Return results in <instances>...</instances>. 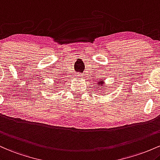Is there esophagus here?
<instances>
[{
	"label": "esophagus",
	"instance_id": "esophagus-1",
	"mask_svg": "<svg viewBox=\"0 0 160 160\" xmlns=\"http://www.w3.org/2000/svg\"><path fill=\"white\" fill-rule=\"evenodd\" d=\"M78 78H81V77H82V75H81L80 74V73H78Z\"/></svg>",
	"mask_w": 160,
	"mask_h": 160
}]
</instances>
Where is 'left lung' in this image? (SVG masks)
<instances>
[{
  "label": "left lung",
  "instance_id": "left-lung-1",
  "mask_svg": "<svg viewBox=\"0 0 160 160\" xmlns=\"http://www.w3.org/2000/svg\"><path fill=\"white\" fill-rule=\"evenodd\" d=\"M104 81H101L100 80L99 82H97V88H100L103 90V88H104Z\"/></svg>",
  "mask_w": 160,
  "mask_h": 160
}]
</instances>
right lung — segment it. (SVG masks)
I'll return each mask as SVG.
<instances>
[{"label":"right lung","instance_id":"right-lung-1","mask_svg":"<svg viewBox=\"0 0 160 160\" xmlns=\"http://www.w3.org/2000/svg\"><path fill=\"white\" fill-rule=\"evenodd\" d=\"M59 80H60V79H58V81H59ZM55 81H56V80H55ZM59 82H60V81H59Z\"/></svg>","mask_w":160,"mask_h":160}]
</instances>
